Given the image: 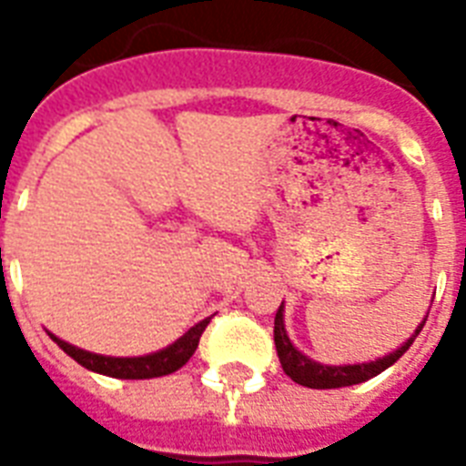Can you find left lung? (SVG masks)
Segmentation results:
<instances>
[{
    "label": "left lung",
    "instance_id": "1",
    "mask_svg": "<svg viewBox=\"0 0 466 466\" xmlns=\"http://www.w3.org/2000/svg\"><path fill=\"white\" fill-rule=\"evenodd\" d=\"M426 324V319H423ZM423 324L416 329L411 339L406 340L404 346L397 348L394 353L384 355L380 360L372 362H360V365H343V368H336V365H321V362L309 360L307 355H302L298 348L292 346L288 333H285L283 324V305L278 307L276 311V326H273V340H276V350L278 358H280V365H283L285 375L290 377L292 382L302 384V387H309V390H339V387H350V384H360L368 382L370 377L380 375L384 370L394 365V362L401 358V355L409 350V346L413 343V339L419 336Z\"/></svg>",
    "mask_w": 466,
    "mask_h": 466
}]
</instances>
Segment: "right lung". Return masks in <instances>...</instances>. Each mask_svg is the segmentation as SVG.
Instances as JSON below:
<instances>
[{
    "mask_svg": "<svg viewBox=\"0 0 466 466\" xmlns=\"http://www.w3.org/2000/svg\"><path fill=\"white\" fill-rule=\"evenodd\" d=\"M210 319H203L200 324H196L190 329L186 336L176 340L174 346L164 348L159 353L152 355H142V358H106V355L89 353V350H82V348H75L65 343V340L55 339L53 340L57 346L69 355L75 358L82 368L94 370L98 375H108V377H118V380H149V377H161V375H171L178 368H183L186 362L190 360V355L196 353L198 343H200V336H203L205 326L210 324Z\"/></svg>",
    "mask_w": 466,
    "mask_h": 466,
    "instance_id": "right-lung-1",
    "label": "right lung"
}]
</instances>
